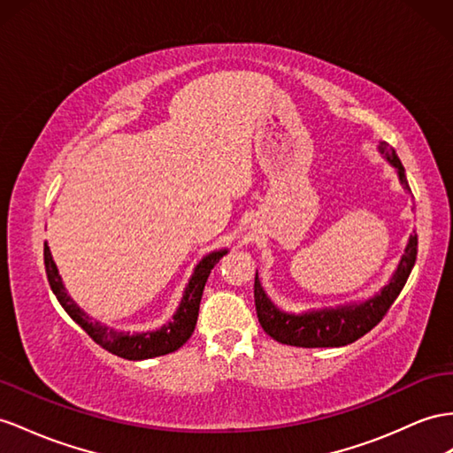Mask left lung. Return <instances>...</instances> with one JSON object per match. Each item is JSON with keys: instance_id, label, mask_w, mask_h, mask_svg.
Segmentation results:
<instances>
[{"instance_id": "left-lung-1", "label": "left lung", "mask_w": 453, "mask_h": 453, "mask_svg": "<svg viewBox=\"0 0 453 453\" xmlns=\"http://www.w3.org/2000/svg\"><path fill=\"white\" fill-rule=\"evenodd\" d=\"M379 150L390 160L392 166L398 168L402 185L408 191H411L408 180H405V172L396 150H394L387 142H380ZM415 260L417 235H411L396 273H394L390 283L382 288L380 295L367 300L364 304L310 311V314L303 316L285 314V311L277 310L272 304V300L265 296L257 273V277H254V303H257V316L260 326L265 331V334H270L272 339L281 344L303 348H327L350 344L357 339H362L365 333H369L387 316V311L402 293L405 281H408Z\"/></svg>"}]
</instances>
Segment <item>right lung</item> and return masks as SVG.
Masks as SVG:
<instances>
[{
    "mask_svg": "<svg viewBox=\"0 0 453 453\" xmlns=\"http://www.w3.org/2000/svg\"><path fill=\"white\" fill-rule=\"evenodd\" d=\"M224 254L226 250L212 252L199 262L188 288H185L180 310L178 314L173 316L172 323H168V326H165L158 331L142 333V334H127L120 331H112L105 326H101L99 321L91 319L88 314H84V311L73 303V298L66 295L59 272H57V265L51 258L48 242L43 245V264H45V273H48V281L53 295L57 296V300H59L66 314L89 334L91 341H96L101 348H105V350H109L111 354L119 357L147 359V357L176 352L178 348H181L189 341L196 326V318H199V304H201L206 280Z\"/></svg>",
    "mask_w": 453,
    "mask_h": 453,
    "instance_id": "1",
    "label": "right lung"
}]
</instances>
